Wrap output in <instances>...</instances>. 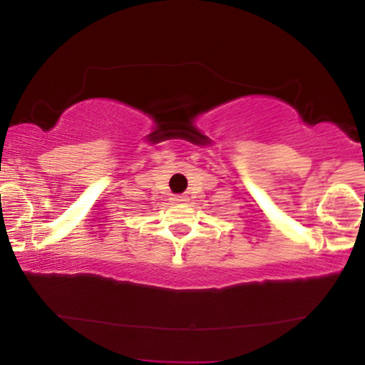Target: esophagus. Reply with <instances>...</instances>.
<instances>
[{
	"label": "esophagus",
	"instance_id": "34e87169",
	"mask_svg": "<svg viewBox=\"0 0 365 365\" xmlns=\"http://www.w3.org/2000/svg\"><path fill=\"white\" fill-rule=\"evenodd\" d=\"M173 200H175V202H178V204H183V202H187L188 197L187 195H175Z\"/></svg>",
	"mask_w": 365,
	"mask_h": 365
}]
</instances>
